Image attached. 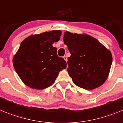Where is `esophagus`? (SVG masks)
Instances as JSON below:
<instances>
[{
    "label": "esophagus",
    "instance_id": "1",
    "mask_svg": "<svg viewBox=\"0 0 123 123\" xmlns=\"http://www.w3.org/2000/svg\"><path fill=\"white\" fill-rule=\"evenodd\" d=\"M63 58L64 59V60L66 61H68V57H67V56H66V55H64V56L63 57Z\"/></svg>",
    "mask_w": 123,
    "mask_h": 123
}]
</instances>
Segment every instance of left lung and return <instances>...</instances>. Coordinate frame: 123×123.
Wrapping results in <instances>:
<instances>
[{"label": "left lung", "instance_id": "1", "mask_svg": "<svg viewBox=\"0 0 123 123\" xmlns=\"http://www.w3.org/2000/svg\"><path fill=\"white\" fill-rule=\"evenodd\" d=\"M64 42L70 52L68 72L74 84L86 90L101 86L106 81L112 64L111 52L89 35L66 31Z\"/></svg>", "mask_w": 123, "mask_h": 123}]
</instances>
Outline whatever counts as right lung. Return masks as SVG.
<instances>
[{
    "mask_svg": "<svg viewBox=\"0 0 123 123\" xmlns=\"http://www.w3.org/2000/svg\"><path fill=\"white\" fill-rule=\"evenodd\" d=\"M61 31L53 30L30 36L24 39L13 59L17 74L25 85L42 90L54 84L59 72L67 63L59 57L53 46L60 39Z\"/></svg>",
    "mask_w": 123,
    "mask_h": 123,
    "instance_id": "add662e5",
    "label": "right lung"
}]
</instances>
